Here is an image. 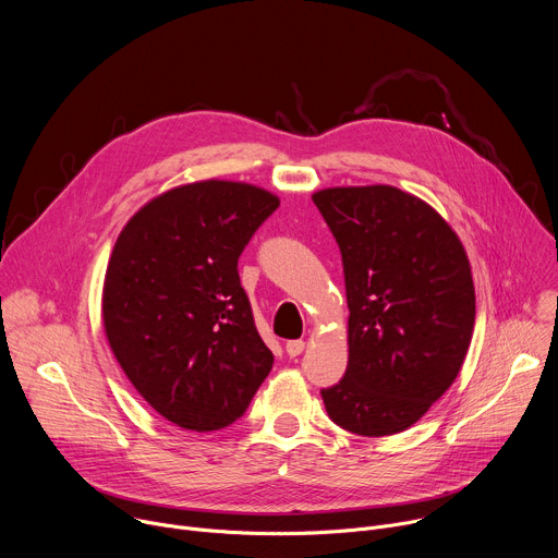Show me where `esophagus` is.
<instances>
[{
    "label": "esophagus",
    "instance_id": "1",
    "mask_svg": "<svg viewBox=\"0 0 558 558\" xmlns=\"http://www.w3.org/2000/svg\"><path fill=\"white\" fill-rule=\"evenodd\" d=\"M284 351H287L289 357H298V355L304 351V342H302V340H289L287 347H284Z\"/></svg>",
    "mask_w": 558,
    "mask_h": 558
}]
</instances>
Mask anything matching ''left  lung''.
Wrapping results in <instances>:
<instances>
[{
	"instance_id": "obj_1",
	"label": "left lung",
	"mask_w": 558,
	"mask_h": 558,
	"mask_svg": "<svg viewBox=\"0 0 558 558\" xmlns=\"http://www.w3.org/2000/svg\"><path fill=\"white\" fill-rule=\"evenodd\" d=\"M344 265L349 364L323 388L329 417L384 437L413 426L450 388L474 329V284L452 227L390 185L313 194Z\"/></svg>"
}]
</instances>
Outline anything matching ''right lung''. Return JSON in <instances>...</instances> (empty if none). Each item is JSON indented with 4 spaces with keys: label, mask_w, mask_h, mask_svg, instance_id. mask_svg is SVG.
Here are the masks:
<instances>
[{
    "label": "right lung",
    "mask_w": 558,
    "mask_h": 558,
    "mask_svg": "<svg viewBox=\"0 0 558 558\" xmlns=\"http://www.w3.org/2000/svg\"><path fill=\"white\" fill-rule=\"evenodd\" d=\"M278 205L250 183L198 181L151 198L117 238L106 338L143 400L185 430L243 417L274 366L238 258Z\"/></svg>",
    "instance_id": "add662e5"
}]
</instances>
